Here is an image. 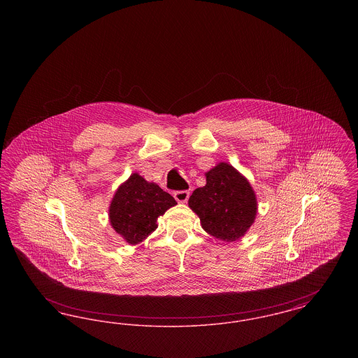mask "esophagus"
<instances>
[{
	"mask_svg": "<svg viewBox=\"0 0 358 358\" xmlns=\"http://www.w3.org/2000/svg\"><path fill=\"white\" fill-rule=\"evenodd\" d=\"M173 196L178 203H187V199H189V192L187 190H177V192H174Z\"/></svg>",
	"mask_w": 358,
	"mask_h": 358,
	"instance_id": "obj_1",
	"label": "esophagus"
}]
</instances>
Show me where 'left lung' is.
I'll use <instances>...</instances> for the list:
<instances>
[{
    "mask_svg": "<svg viewBox=\"0 0 358 358\" xmlns=\"http://www.w3.org/2000/svg\"><path fill=\"white\" fill-rule=\"evenodd\" d=\"M205 176L206 184L192 193L189 208L200 217L205 232L222 241H236L255 222V192L248 180L227 162H220Z\"/></svg>",
    "mask_w": 358,
    "mask_h": 358,
    "instance_id": "8db88e82",
    "label": "left lung"
}]
</instances>
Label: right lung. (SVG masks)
<instances>
[{"instance_id": "1", "label": "right lung", "mask_w": 358, "mask_h": 358, "mask_svg": "<svg viewBox=\"0 0 358 358\" xmlns=\"http://www.w3.org/2000/svg\"><path fill=\"white\" fill-rule=\"evenodd\" d=\"M176 204L168 192L133 173L117 189L108 208V217L115 232L134 245L155 231L157 219Z\"/></svg>"}]
</instances>
